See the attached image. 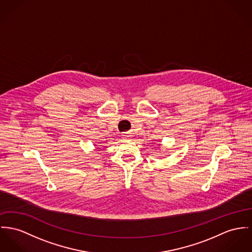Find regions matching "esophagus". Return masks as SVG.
Listing matches in <instances>:
<instances>
[{
	"instance_id": "34e87169",
	"label": "esophagus",
	"mask_w": 252,
	"mask_h": 252,
	"mask_svg": "<svg viewBox=\"0 0 252 252\" xmlns=\"http://www.w3.org/2000/svg\"><path fill=\"white\" fill-rule=\"evenodd\" d=\"M123 138H125V139H129V138H131V133L129 132V131H127V132H124L123 133Z\"/></svg>"
}]
</instances>
